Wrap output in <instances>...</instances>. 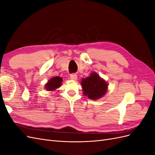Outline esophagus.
I'll return each instance as SVG.
<instances>
[{"label":"esophagus","instance_id":"obj_1","mask_svg":"<svg viewBox=\"0 0 155 155\" xmlns=\"http://www.w3.org/2000/svg\"><path fill=\"white\" fill-rule=\"evenodd\" d=\"M77 78H78V76H77V75H76V74H72L70 75V79H71L72 80L76 81V80H77Z\"/></svg>","mask_w":155,"mask_h":155}]
</instances>
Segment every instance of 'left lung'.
Returning a JSON list of instances; mask_svg holds the SVG:
<instances>
[{"label": "left lung", "mask_w": 155, "mask_h": 155, "mask_svg": "<svg viewBox=\"0 0 155 155\" xmlns=\"http://www.w3.org/2000/svg\"><path fill=\"white\" fill-rule=\"evenodd\" d=\"M81 85L83 94L92 100L104 97L108 90L107 82L95 72H91L86 78H82Z\"/></svg>", "instance_id": "1"}]
</instances>
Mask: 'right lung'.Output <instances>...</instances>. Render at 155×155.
<instances>
[{
	"mask_svg": "<svg viewBox=\"0 0 155 155\" xmlns=\"http://www.w3.org/2000/svg\"><path fill=\"white\" fill-rule=\"evenodd\" d=\"M62 82H63V79L61 77H59V76L53 77L50 79H49L48 82L46 83L45 88L46 89V91H47L54 92L61 86Z\"/></svg>",
	"mask_w": 155,
	"mask_h": 155,
	"instance_id": "right-lung-1",
	"label": "right lung"
}]
</instances>
